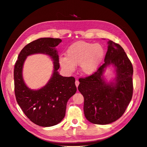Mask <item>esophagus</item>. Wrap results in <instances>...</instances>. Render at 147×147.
Returning <instances> with one entry per match:
<instances>
[{"instance_id":"34e87169","label":"esophagus","mask_w":147,"mask_h":147,"mask_svg":"<svg viewBox=\"0 0 147 147\" xmlns=\"http://www.w3.org/2000/svg\"><path fill=\"white\" fill-rule=\"evenodd\" d=\"M75 84H76V87L78 88V86H79V80H76Z\"/></svg>"}]
</instances>
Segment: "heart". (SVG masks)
Listing matches in <instances>:
<instances>
[{"mask_svg":"<svg viewBox=\"0 0 147 147\" xmlns=\"http://www.w3.org/2000/svg\"><path fill=\"white\" fill-rule=\"evenodd\" d=\"M65 58H61L59 63L65 71L72 73L79 65L81 72L85 75L94 73L101 64L104 56V50L99 44L78 42L69 46Z\"/></svg>","mask_w":147,"mask_h":147,"instance_id":"1","label":"heart"}]
</instances>
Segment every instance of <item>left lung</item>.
I'll return each mask as SVG.
<instances>
[{"mask_svg": "<svg viewBox=\"0 0 147 147\" xmlns=\"http://www.w3.org/2000/svg\"><path fill=\"white\" fill-rule=\"evenodd\" d=\"M108 43L104 63L90 76L79 79L84 115L97 125L109 124L121 117L133 95L132 64L120 45L111 40ZM110 64L117 71L114 84H107L102 78L104 69Z\"/></svg>", "mask_w": 147, "mask_h": 147, "instance_id": "1", "label": "left lung"}]
</instances>
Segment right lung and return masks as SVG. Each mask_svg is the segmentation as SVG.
Wrapping results in <instances>:
<instances>
[{
    "mask_svg": "<svg viewBox=\"0 0 147 147\" xmlns=\"http://www.w3.org/2000/svg\"><path fill=\"white\" fill-rule=\"evenodd\" d=\"M60 38H40L26 45L20 52L13 71L14 90L17 101L23 113L34 124L43 127L57 125L65 115L68 100L77 90L73 77L59 74V56L55 47ZM34 53H45L54 61V73L49 82L42 88L29 89L22 78V70L26 57Z\"/></svg>",
    "mask_w": 147,
    "mask_h": 147,
    "instance_id": "right-lung-1",
    "label": "right lung"
}]
</instances>
